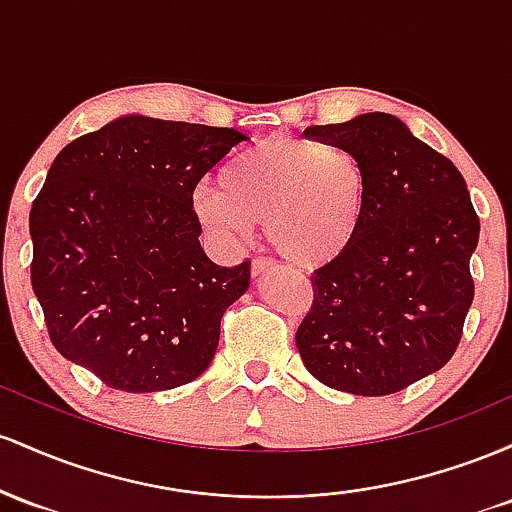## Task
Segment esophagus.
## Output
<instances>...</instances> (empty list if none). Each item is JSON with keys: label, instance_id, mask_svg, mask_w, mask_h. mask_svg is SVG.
<instances>
[{"label": "esophagus", "instance_id": "esophagus-1", "mask_svg": "<svg viewBox=\"0 0 512 512\" xmlns=\"http://www.w3.org/2000/svg\"><path fill=\"white\" fill-rule=\"evenodd\" d=\"M273 263L266 261V258H256L254 263H251V275H254V280H261L263 275L271 273L273 271Z\"/></svg>", "mask_w": 512, "mask_h": 512}]
</instances>
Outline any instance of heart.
<instances>
[{
  "mask_svg": "<svg viewBox=\"0 0 512 512\" xmlns=\"http://www.w3.org/2000/svg\"><path fill=\"white\" fill-rule=\"evenodd\" d=\"M222 188H198L200 225L227 239L266 225L268 244L295 266L341 256L360 232L370 195L363 159L348 147L268 135L229 159Z\"/></svg>",
  "mask_w": 512,
  "mask_h": 512,
  "instance_id": "b5f03b06",
  "label": "heart"
}]
</instances>
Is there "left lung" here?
Here are the masks:
<instances>
[{
  "instance_id": "left-lung-1",
  "label": "left lung",
  "mask_w": 512,
  "mask_h": 512,
  "mask_svg": "<svg viewBox=\"0 0 512 512\" xmlns=\"http://www.w3.org/2000/svg\"><path fill=\"white\" fill-rule=\"evenodd\" d=\"M304 135L358 154L370 195L353 244L312 275L297 350L338 392H401L455 355L472 307L479 217L467 183L389 113L312 125Z\"/></svg>"
}]
</instances>
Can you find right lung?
<instances>
[{
  "label": "right lung",
  "instance_id": "obj_1",
  "mask_svg": "<svg viewBox=\"0 0 512 512\" xmlns=\"http://www.w3.org/2000/svg\"><path fill=\"white\" fill-rule=\"evenodd\" d=\"M234 128L120 116L55 157L31 208V285L50 341L111 389L164 392L203 375L251 261L215 266L193 212Z\"/></svg>",
  "mask_w": 512,
  "mask_h": 512
}]
</instances>
